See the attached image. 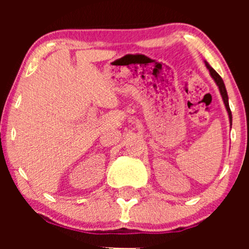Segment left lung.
<instances>
[{
    "mask_svg": "<svg viewBox=\"0 0 249 249\" xmlns=\"http://www.w3.org/2000/svg\"><path fill=\"white\" fill-rule=\"evenodd\" d=\"M205 65H206V68L208 70H210V75L212 78L214 79V82H215V84L218 85L219 88V91H220V95L222 97V101H224V104L226 107V110H227V113H228V118H230V123H231V127H232V112H231V108H230V104H228V95H227V91H226V87L224 84V81H222L221 77L219 76V73L216 72L215 70L213 69L212 67H211L210 64H208V62L205 61Z\"/></svg>",
    "mask_w": 249,
    "mask_h": 249,
    "instance_id": "1",
    "label": "left lung"
}]
</instances>
